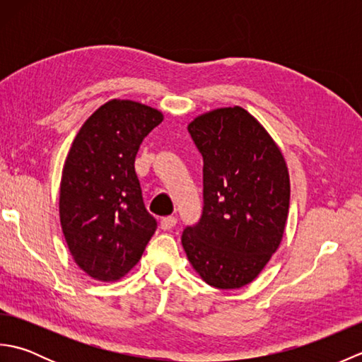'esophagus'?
Instances as JSON below:
<instances>
[{
  "label": "esophagus",
  "instance_id": "obj_1",
  "mask_svg": "<svg viewBox=\"0 0 362 362\" xmlns=\"http://www.w3.org/2000/svg\"><path fill=\"white\" fill-rule=\"evenodd\" d=\"M177 224V219L174 216H166L160 221V227L161 230H171Z\"/></svg>",
  "mask_w": 362,
  "mask_h": 362
}]
</instances>
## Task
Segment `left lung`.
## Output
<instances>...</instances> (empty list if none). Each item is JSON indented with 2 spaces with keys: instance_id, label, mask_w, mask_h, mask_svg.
<instances>
[{
  "instance_id": "obj_1",
  "label": "left lung",
  "mask_w": 362,
  "mask_h": 362,
  "mask_svg": "<svg viewBox=\"0 0 362 362\" xmlns=\"http://www.w3.org/2000/svg\"><path fill=\"white\" fill-rule=\"evenodd\" d=\"M188 132L204 157V210L183 230L182 245L210 286L243 288L281 243L291 194L286 161L240 105L201 115Z\"/></svg>"
}]
</instances>
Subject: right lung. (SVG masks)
I'll use <instances>...</instances> for the list:
<instances>
[{
	"label": "right lung",
	"instance_id": "1",
	"mask_svg": "<svg viewBox=\"0 0 362 362\" xmlns=\"http://www.w3.org/2000/svg\"><path fill=\"white\" fill-rule=\"evenodd\" d=\"M163 113L129 99H112L76 135L60 180V226L83 272L99 281L124 276L156 233L143 202L135 157Z\"/></svg>",
	"mask_w": 362,
	"mask_h": 362
}]
</instances>
